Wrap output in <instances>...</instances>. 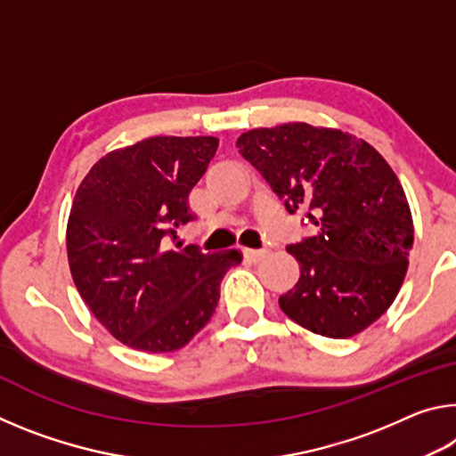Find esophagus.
I'll list each match as a JSON object with an SVG mask.
<instances>
[{"label": "esophagus", "instance_id": "1", "mask_svg": "<svg viewBox=\"0 0 456 456\" xmlns=\"http://www.w3.org/2000/svg\"><path fill=\"white\" fill-rule=\"evenodd\" d=\"M267 256L265 249H243V257L247 261H253V264H257V261H261Z\"/></svg>", "mask_w": 456, "mask_h": 456}]
</instances>
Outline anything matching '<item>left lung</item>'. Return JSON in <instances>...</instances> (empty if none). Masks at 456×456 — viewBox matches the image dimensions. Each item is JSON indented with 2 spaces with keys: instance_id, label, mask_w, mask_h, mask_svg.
<instances>
[{
  "instance_id": "obj_1",
  "label": "left lung",
  "mask_w": 456,
  "mask_h": 456,
  "mask_svg": "<svg viewBox=\"0 0 456 456\" xmlns=\"http://www.w3.org/2000/svg\"><path fill=\"white\" fill-rule=\"evenodd\" d=\"M237 149L312 229L288 245L299 280L280 297L281 312L326 338L366 330L395 302L414 241L395 171L360 138L305 122L249 130Z\"/></svg>"
}]
</instances>
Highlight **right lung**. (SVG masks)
Instances as JSON below:
<instances>
[{
	"mask_svg": "<svg viewBox=\"0 0 456 456\" xmlns=\"http://www.w3.org/2000/svg\"><path fill=\"white\" fill-rule=\"evenodd\" d=\"M219 141L152 136L108 152L76 191L66 245L76 288L96 320L130 348H183L207 326L235 249H181L176 227L192 221L187 197Z\"/></svg>",
	"mask_w": 456,
	"mask_h": 456,
	"instance_id": "1",
	"label": "right lung"
}]
</instances>
